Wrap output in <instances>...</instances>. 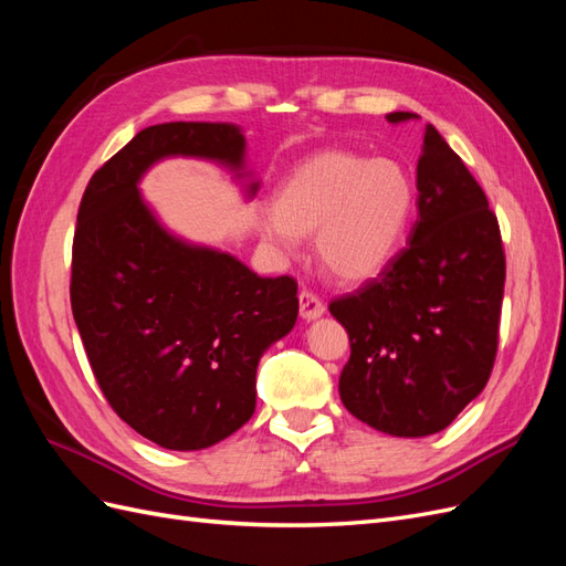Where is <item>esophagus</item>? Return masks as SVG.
<instances>
[{"label": "esophagus", "instance_id": "esophagus-1", "mask_svg": "<svg viewBox=\"0 0 566 566\" xmlns=\"http://www.w3.org/2000/svg\"><path fill=\"white\" fill-rule=\"evenodd\" d=\"M325 304L318 300V295H314L312 290H302L300 293V316L304 321H314L318 316H323Z\"/></svg>", "mask_w": 566, "mask_h": 566}]
</instances>
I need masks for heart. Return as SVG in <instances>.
Here are the masks:
<instances>
[{
	"label": "heart",
	"instance_id": "1",
	"mask_svg": "<svg viewBox=\"0 0 566 566\" xmlns=\"http://www.w3.org/2000/svg\"><path fill=\"white\" fill-rule=\"evenodd\" d=\"M413 200V181L399 163L325 150L297 165L276 205L256 210L254 221L285 254L297 250L300 235L316 233L323 269L342 283H361L397 254Z\"/></svg>",
	"mask_w": 566,
	"mask_h": 566
}]
</instances>
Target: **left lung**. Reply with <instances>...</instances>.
<instances>
[{"instance_id":"1","label":"left lung","mask_w":566,"mask_h":566,"mask_svg":"<svg viewBox=\"0 0 566 566\" xmlns=\"http://www.w3.org/2000/svg\"><path fill=\"white\" fill-rule=\"evenodd\" d=\"M413 113H389L399 125ZM505 285L499 219L458 153L424 127L418 219L408 245L352 295L331 302L352 345L339 399L391 437L449 427L489 382Z\"/></svg>"}]
</instances>
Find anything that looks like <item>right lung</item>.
Returning <instances> with one entry per match:
<instances>
[{
	"instance_id": "right-lung-1",
	"label": "right lung",
	"mask_w": 566,
	"mask_h": 566,
	"mask_svg": "<svg viewBox=\"0 0 566 566\" xmlns=\"http://www.w3.org/2000/svg\"><path fill=\"white\" fill-rule=\"evenodd\" d=\"M169 156L241 169L245 136L227 123L153 125L96 169L77 210L71 304L115 413L163 449L198 451L252 418L256 364L293 331L300 300L295 279H262L160 227L139 179Z\"/></svg>"
}]
</instances>
